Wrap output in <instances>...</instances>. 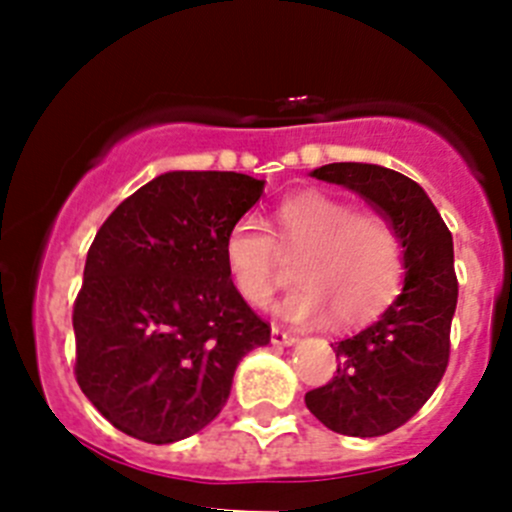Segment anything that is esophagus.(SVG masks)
<instances>
[{"mask_svg":"<svg viewBox=\"0 0 512 512\" xmlns=\"http://www.w3.org/2000/svg\"><path fill=\"white\" fill-rule=\"evenodd\" d=\"M272 344H282V347H292L294 342H297V337H294L292 332H285V329L280 327H272Z\"/></svg>","mask_w":512,"mask_h":512,"instance_id":"34e87169","label":"esophagus"}]
</instances>
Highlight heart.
I'll use <instances>...</instances> for the list:
<instances>
[{"instance_id":"1","label":"heart","mask_w":512,"mask_h":512,"mask_svg":"<svg viewBox=\"0 0 512 512\" xmlns=\"http://www.w3.org/2000/svg\"><path fill=\"white\" fill-rule=\"evenodd\" d=\"M277 250L302 252L294 265L299 287L280 307L299 322L332 312L342 327L366 324L394 302L404 280V245L391 220L319 190H304L277 205L275 240L255 215H242L227 230V275L250 307H265L275 294Z\"/></svg>"}]
</instances>
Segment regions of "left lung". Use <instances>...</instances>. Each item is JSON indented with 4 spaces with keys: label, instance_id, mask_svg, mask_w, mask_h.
<instances>
[{
    "label": "left lung",
    "instance_id": "obj_1",
    "mask_svg": "<svg viewBox=\"0 0 512 512\" xmlns=\"http://www.w3.org/2000/svg\"><path fill=\"white\" fill-rule=\"evenodd\" d=\"M314 178L344 185L391 220L404 245V289L371 327L334 344L337 374L304 404L342 436L396 431L431 399L451 356L458 302L453 237L423 188L371 163H329Z\"/></svg>",
    "mask_w": 512,
    "mask_h": 512
}]
</instances>
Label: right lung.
Listing matches in <instances>:
<instances>
[{
  "label": "right lung",
  "instance_id": "add662e5",
  "mask_svg": "<svg viewBox=\"0 0 512 512\" xmlns=\"http://www.w3.org/2000/svg\"><path fill=\"white\" fill-rule=\"evenodd\" d=\"M265 180L173 170L138 188L89 247L74 302V374L118 431L173 443L223 411L237 364L270 324L237 297L223 242Z\"/></svg>",
  "mask_w": 512,
  "mask_h": 512
}]
</instances>
